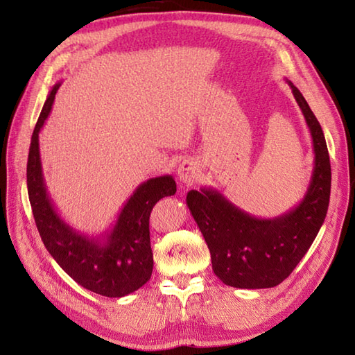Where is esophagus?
I'll list each match as a JSON object with an SVG mask.
<instances>
[{"label":"esophagus","instance_id":"obj_1","mask_svg":"<svg viewBox=\"0 0 355 355\" xmlns=\"http://www.w3.org/2000/svg\"><path fill=\"white\" fill-rule=\"evenodd\" d=\"M178 180L184 184H191L200 175V164L193 160V158H187V160H183L178 166L177 171Z\"/></svg>","mask_w":355,"mask_h":355}]
</instances>
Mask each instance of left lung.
<instances>
[{"instance_id": "left-lung-1", "label": "left lung", "mask_w": 355, "mask_h": 355, "mask_svg": "<svg viewBox=\"0 0 355 355\" xmlns=\"http://www.w3.org/2000/svg\"><path fill=\"white\" fill-rule=\"evenodd\" d=\"M286 82L302 110L314 150L311 180L299 205L275 218H258L212 187L189 191L186 197L209 247L214 273L235 288H271L288 277L311 247L328 212L331 164L325 135L302 93Z\"/></svg>"}]
</instances>
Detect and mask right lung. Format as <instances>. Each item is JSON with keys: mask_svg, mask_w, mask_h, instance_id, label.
<instances>
[{"mask_svg": "<svg viewBox=\"0 0 355 355\" xmlns=\"http://www.w3.org/2000/svg\"><path fill=\"white\" fill-rule=\"evenodd\" d=\"M61 82L51 88L37 119L27 162V191L37 232L59 267L84 288L107 297H123L145 285L154 259L149 215L158 200L177 192L172 175L143 182L120 210L112 229L88 236L67 224L53 205L42 175L40 132L47 120Z\"/></svg>", "mask_w": 355, "mask_h": 355, "instance_id": "right-lung-1", "label": "right lung"}]
</instances>
